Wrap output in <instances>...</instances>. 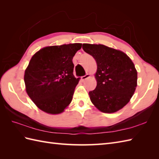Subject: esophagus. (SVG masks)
I'll list each match as a JSON object with an SVG mask.
<instances>
[{"label":"esophagus","instance_id":"34e87169","mask_svg":"<svg viewBox=\"0 0 159 159\" xmlns=\"http://www.w3.org/2000/svg\"><path fill=\"white\" fill-rule=\"evenodd\" d=\"M89 77H90V74H85V76H83L81 77V79H82L83 80H86L87 79H88V78H89Z\"/></svg>","mask_w":159,"mask_h":159}]
</instances>
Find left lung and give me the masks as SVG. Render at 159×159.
<instances>
[{
	"instance_id": "obj_1",
	"label": "left lung",
	"mask_w": 159,
	"mask_h": 159,
	"mask_svg": "<svg viewBox=\"0 0 159 159\" xmlns=\"http://www.w3.org/2000/svg\"><path fill=\"white\" fill-rule=\"evenodd\" d=\"M83 49L97 63L96 89L89 92L98 109L112 113L126 105L135 91L137 72L124 52L102 44L83 43Z\"/></svg>"
}]
</instances>
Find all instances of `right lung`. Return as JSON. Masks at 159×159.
Segmentation results:
<instances>
[{
    "label": "right lung",
    "mask_w": 159,
    "mask_h": 159,
    "mask_svg": "<svg viewBox=\"0 0 159 159\" xmlns=\"http://www.w3.org/2000/svg\"><path fill=\"white\" fill-rule=\"evenodd\" d=\"M82 43L43 48L30 61L25 72L26 91L39 109L59 114L69 105L79 78L73 74L72 59Z\"/></svg>",
    "instance_id": "obj_1"
}]
</instances>
